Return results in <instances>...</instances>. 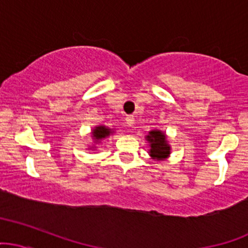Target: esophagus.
<instances>
[{
	"instance_id": "1",
	"label": "esophagus",
	"mask_w": 248,
	"mask_h": 248,
	"mask_svg": "<svg viewBox=\"0 0 248 248\" xmlns=\"http://www.w3.org/2000/svg\"><path fill=\"white\" fill-rule=\"evenodd\" d=\"M134 122H135L134 116H133V115H127L126 116V124H128V126H133V124H134Z\"/></svg>"
}]
</instances>
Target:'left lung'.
<instances>
[{
	"mask_svg": "<svg viewBox=\"0 0 248 248\" xmlns=\"http://www.w3.org/2000/svg\"><path fill=\"white\" fill-rule=\"evenodd\" d=\"M146 140L149 142V155L152 159L165 160L170 156V146L166 140V135L161 130H151L149 134L146 137Z\"/></svg>",
	"mask_w": 248,
	"mask_h": 248,
	"instance_id": "obj_1",
	"label": "left lung"
}]
</instances>
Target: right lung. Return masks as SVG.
Segmentation results:
<instances>
[{
    "label": "right lung",
    "instance_id": "add662e5",
    "mask_svg": "<svg viewBox=\"0 0 248 248\" xmlns=\"http://www.w3.org/2000/svg\"><path fill=\"white\" fill-rule=\"evenodd\" d=\"M110 134H113V130L106 126H97L95 127L92 132V137H93L95 142H99L101 141L102 139H106L107 137H109Z\"/></svg>",
    "mask_w": 248,
    "mask_h": 248
}]
</instances>
